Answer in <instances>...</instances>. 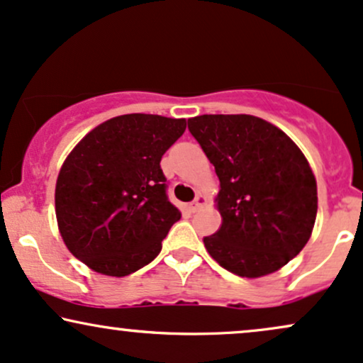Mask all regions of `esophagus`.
I'll list each match as a JSON object with an SVG mask.
<instances>
[{
  "label": "esophagus",
  "instance_id": "obj_1",
  "mask_svg": "<svg viewBox=\"0 0 363 363\" xmlns=\"http://www.w3.org/2000/svg\"><path fill=\"white\" fill-rule=\"evenodd\" d=\"M204 204H206V198H204L203 194H198V196H196V199L193 201V203L189 204V211H191V213L199 211V209L203 208Z\"/></svg>",
  "mask_w": 363,
  "mask_h": 363
}]
</instances>
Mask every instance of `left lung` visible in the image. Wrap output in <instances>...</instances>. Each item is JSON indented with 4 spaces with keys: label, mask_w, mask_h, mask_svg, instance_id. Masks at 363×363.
I'll use <instances>...</instances> for the list:
<instances>
[{
    "label": "left lung",
    "mask_w": 363,
    "mask_h": 363,
    "mask_svg": "<svg viewBox=\"0 0 363 363\" xmlns=\"http://www.w3.org/2000/svg\"><path fill=\"white\" fill-rule=\"evenodd\" d=\"M187 126L215 165L221 226L204 247L240 277L276 272L303 250L318 213L308 159L276 125L252 115H201Z\"/></svg>",
    "instance_id": "1"
}]
</instances>
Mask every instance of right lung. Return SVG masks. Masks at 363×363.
Masks as SVG:
<instances>
[{
  "mask_svg": "<svg viewBox=\"0 0 363 363\" xmlns=\"http://www.w3.org/2000/svg\"><path fill=\"white\" fill-rule=\"evenodd\" d=\"M184 118L115 116L64 160L55 184L60 237L94 272L125 277L162 250L181 211L165 194L160 159L184 133Z\"/></svg>",
  "mask_w": 363,
  "mask_h": 363,
  "instance_id": "add662e5",
  "label": "right lung"
}]
</instances>
